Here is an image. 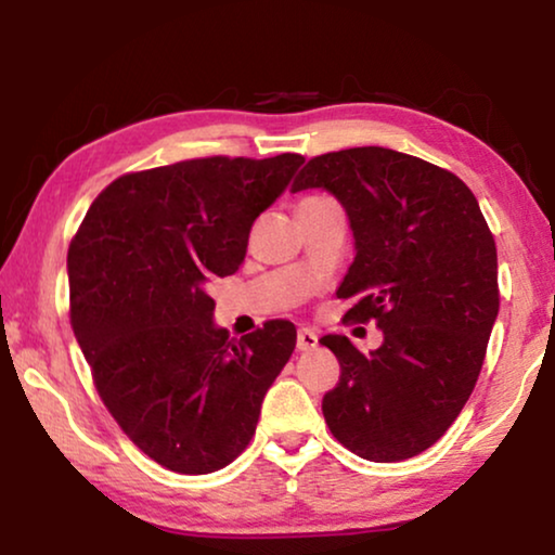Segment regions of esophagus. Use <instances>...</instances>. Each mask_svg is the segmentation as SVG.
Masks as SVG:
<instances>
[{
	"instance_id": "esophagus-1",
	"label": "esophagus",
	"mask_w": 555,
	"mask_h": 555,
	"mask_svg": "<svg viewBox=\"0 0 555 555\" xmlns=\"http://www.w3.org/2000/svg\"><path fill=\"white\" fill-rule=\"evenodd\" d=\"M315 348H318V336H315V331H310V328H300V331H298V351L308 353V351H315Z\"/></svg>"
}]
</instances>
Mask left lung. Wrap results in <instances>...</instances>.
I'll use <instances>...</instances> for the list:
<instances>
[{
  "instance_id": "left-lung-1",
  "label": "left lung",
  "mask_w": 555,
  "mask_h": 555,
  "mask_svg": "<svg viewBox=\"0 0 555 555\" xmlns=\"http://www.w3.org/2000/svg\"><path fill=\"white\" fill-rule=\"evenodd\" d=\"M302 189L346 209L356 257L336 295L353 300L346 318L384 331L371 353L321 338L340 363L325 424L363 460L414 457L450 429L480 376L500 308L495 240L465 181L391 149L310 158L293 184Z\"/></svg>"
}]
</instances>
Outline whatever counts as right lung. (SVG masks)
<instances>
[{
    "label": "right lung",
    "instance_id": "obj_1",
    "mask_svg": "<svg viewBox=\"0 0 555 555\" xmlns=\"http://www.w3.org/2000/svg\"><path fill=\"white\" fill-rule=\"evenodd\" d=\"M302 162L211 156L126 173L70 242V323L95 389L131 442L171 473L230 465L293 356L291 321L230 338L207 285L240 270L253 222Z\"/></svg>",
    "mask_w": 555,
    "mask_h": 555
}]
</instances>
